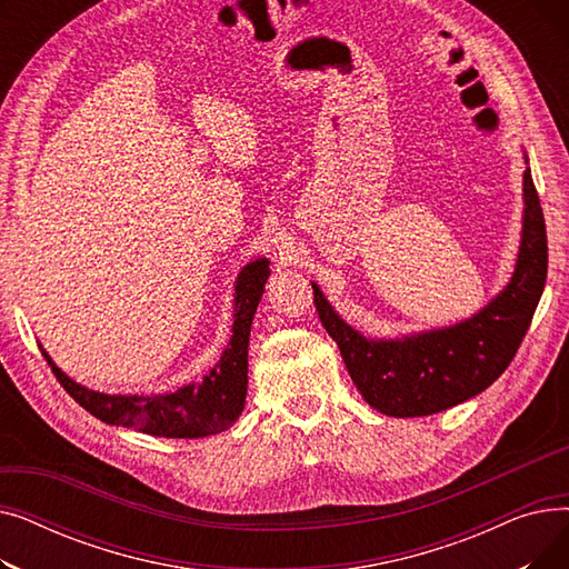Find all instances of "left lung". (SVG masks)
I'll use <instances>...</instances> for the list:
<instances>
[{
    "instance_id": "1",
    "label": "left lung",
    "mask_w": 569,
    "mask_h": 569,
    "mask_svg": "<svg viewBox=\"0 0 569 569\" xmlns=\"http://www.w3.org/2000/svg\"><path fill=\"white\" fill-rule=\"evenodd\" d=\"M521 244L512 279L470 318L412 332L373 339L350 327L311 281L313 302L365 401L390 417H425L485 392L510 367L528 332L547 283V230L528 157L523 152Z\"/></svg>"
}]
</instances>
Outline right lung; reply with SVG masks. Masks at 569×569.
I'll return each mask as SVG.
<instances>
[{"instance_id":"add662e5","label":"right lung","mask_w":569,"mask_h":569,"mask_svg":"<svg viewBox=\"0 0 569 569\" xmlns=\"http://www.w3.org/2000/svg\"><path fill=\"white\" fill-rule=\"evenodd\" d=\"M269 279V260L256 258L234 281L232 327L219 362L200 380L166 395H103L76 382L39 343L64 390L101 422L159 438H204L230 429L244 410L249 385V337Z\"/></svg>"}]
</instances>
